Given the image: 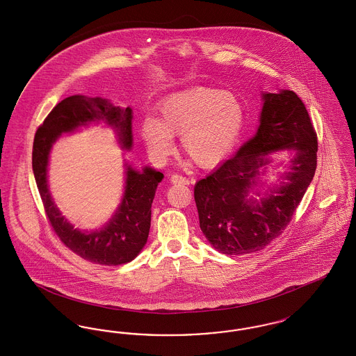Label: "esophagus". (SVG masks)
Returning <instances> with one entry per match:
<instances>
[{"mask_svg":"<svg viewBox=\"0 0 356 356\" xmlns=\"http://www.w3.org/2000/svg\"><path fill=\"white\" fill-rule=\"evenodd\" d=\"M170 181L173 184H183V186H188L189 184V179L186 176H181V175H172L170 176Z\"/></svg>","mask_w":356,"mask_h":356,"instance_id":"esophagus-1","label":"esophagus"}]
</instances>
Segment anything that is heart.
Segmentation results:
<instances>
[{
    "mask_svg": "<svg viewBox=\"0 0 356 356\" xmlns=\"http://www.w3.org/2000/svg\"><path fill=\"white\" fill-rule=\"evenodd\" d=\"M247 121L245 106L235 92L195 86L176 92L157 108V120L145 119L141 136L153 159L173 152V136L197 165L209 168L236 148Z\"/></svg>",
    "mask_w": 356,
    "mask_h": 356,
    "instance_id": "1",
    "label": "heart"
}]
</instances>
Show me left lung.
<instances>
[{"instance_id":"8db88e82","label":"left lung","mask_w":356,"mask_h":356,"mask_svg":"<svg viewBox=\"0 0 356 356\" xmlns=\"http://www.w3.org/2000/svg\"><path fill=\"white\" fill-rule=\"evenodd\" d=\"M256 135L195 186L200 228L224 254L263 250L292 220L316 170L318 137L303 102L292 90L263 95ZM279 150L294 152L279 186L257 201L249 195L259 170ZM259 195V193H257Z\"/></svg>"}]
</instances>
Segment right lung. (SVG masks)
Wrapping results in <instances>:
<instances>
[{
    "instance_id": "1",
    "label": "right lung",
    "mask_w": 356,
    "mask_h": 356,
    "mask_svg": "<svg viewBox=\"0 0 356 356\" xmlns=\"http://www.w3.org/2000/svg\"><path fill=\"white\" fill-rule=\"evenodd\" d=\"M92 121H105L116 129L125 149L132 147V109H121L102 97L70 96L58 102L38 127L33 141L32 167L45 213L58 238L70 251L90 263L119 266L134 260L145 245L151 228V207L161 172L149 167L144 172L127 167L124 197L119 209L102 229L83 232L61 215L48 188V161L51 145L61 134L72 132Z\"/></svg>"
}]
</instances>
